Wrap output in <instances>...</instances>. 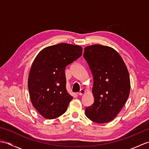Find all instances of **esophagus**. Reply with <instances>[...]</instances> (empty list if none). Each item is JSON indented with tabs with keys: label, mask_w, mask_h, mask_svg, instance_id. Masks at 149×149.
I'll list each match as a JSON object with an SVG mask.
<instances>
[{
	"label": "esophagus",
	"mask_w": 149,
	"mask_h": 149,
	"mask_svg": "<svg viewBox=\"0 0 149 149\" xmlns=\"http://www.w3.org/2000/svg\"><path fill=\"white\" fill-rule=\"evenodd\" d=\"M85 92H86V91H85V90L81 89V90H80L79 92H78V95H83Z\"/></svg>",
	"instance_id": "obj_1"
}]
</instances>
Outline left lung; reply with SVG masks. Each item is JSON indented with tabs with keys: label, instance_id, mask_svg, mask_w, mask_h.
<instances>
[{
	"label": "left lung",
	"instance_id": "8db88e82",
	"mask_svg": "<svg viewBox=\"0 0 149 149\" xmlns=\"http://www.w3.org/2000/svg\"><path fill=\"white\" fill-rule=\"evenodd\" d=\"M83 56L93 74L95 99L85 114L94 122H109L118 115L129 97L131 83L127 68L118 52L108 46L86 47Z\"/></svg>",
	"mask_w": 149,
	"mask_h": 149
}]
</instances>
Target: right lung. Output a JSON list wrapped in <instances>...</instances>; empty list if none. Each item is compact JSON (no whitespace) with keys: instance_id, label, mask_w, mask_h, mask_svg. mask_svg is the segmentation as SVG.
Here are the masks:
<instances>
[{"instance_id":"obj_1","label":"right lung","mask_w":149,"mask_h":149,"mask_svg":"<svg viewBox=\"0 0 149 149\" xmlns=\"http://www.w3.org/2000/svg\"><path fill=\"white\" fill-rule=\"evenodd\" d=\"M79 45L61 43L45 47L31 66L28 89L31 103L47 119L65 113L73 97L66 88V66L82 55Z\"/></svg>"}]
</instances>
